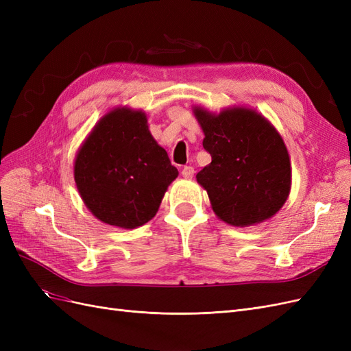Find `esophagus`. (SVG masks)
Returning a JSON list of instances; mask_svg holds the SVG:
<instances>
[{"mask_svg":"<svg viewBox=\"0 0 351 351\" xmlns=\"http://www.w3.org/2000/svg\"><path fill=\"white\" fill-rule=\"evenodd\" d=\"M195 174V168L190 167V165H186L182 168V176L186 177V178H192Z\"/></svg>","mask_w":351,"mask_h":351,"instance_id":"obj_1","label":"esophagus"}]
</instances>
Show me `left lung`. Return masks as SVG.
<instances>
[{
    "label": "left lung",
    "mask_w": 351,
    "mask_h": 351,
    "mask_svg": "<svg viewBox=\"0 0 351 351\" xmlns=\"http://www.w3.org/2000/svg\"><path fill=\"white\" fill-rule=\"evenodd\" d=\"M212 161L196 178L227 224L247 227L277 214L289 197L291 165L278 132L252 110H195Z\"/></svg>",
    "instance_id": "left-lung-1"
}]
</instances>
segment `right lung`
Segmentation results:
<instances>
[{
    "label": "right lung",
    "instance_id": "add662e5",
    "mask_svg": "<svg viewBox=\"0 0 351 351\" xmlns=\"http://www.w3.org/2000/svg\"><path fill=\"white\" fill-rule=\"evenodd\" d=\"M146 123L142 111L114 110L97 124L76 156L79 193L105 224L121 228L146 224L178 176Z\"/></svg>",
    "mask_w": 351,
    "mask_h": 351
}]
</instances>
